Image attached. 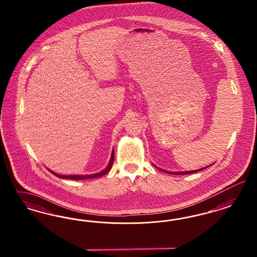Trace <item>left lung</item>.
<instances>
[{"mask_svg": "<svg viewBox=\"0 0 257 257\" xmlns=\"http://www.w3.org/2000/svg\"><path fill=\"white\" fill-rule=\"evenodd\" d=\"M156 168H157L156 166ZM206 168V167H205ZM205 168H202V169H200V170H196V171H165V170H162V169H160V168H157L159 171H164V172H166V173H171V174H179V175H183V174H190V173H194V172H197V171H202V170H204Z\"/></svg>", "mask_w": 257, "mask_h": 257, "instance_id": "1", "label": "left lung"}]
</instances>
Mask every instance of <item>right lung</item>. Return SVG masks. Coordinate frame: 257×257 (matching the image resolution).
I'll return each instance as SVG.
<instances>
[{
  "label": "right lung",
  "instance_id": "add662e5",
  "mask_svg": "<svg viewBox=\"0 0 257 257\" xmlns=\"http://www.w3.org/2000/svg\"><path fill=\"white\" fill-rule=\"evenodd\" d=\"M113 161H114V151H112V155H111V158H110V161H109L107 167L101 171V172H98V173H95V174H89V175H60V174H57L55 173V171H52L51 170H49V171H51L53 174H55V176L59 177V178H62V179H70V180H85V179H93V178H98V177H101L103 176L104 174H106L109 171L111 170L112 168V165H113Z\"/></svg>",
  "mask_w": 257,
  "mask_h": 257
}]
</instances>
